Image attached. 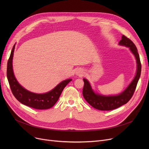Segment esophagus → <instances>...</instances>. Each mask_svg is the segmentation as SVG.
Masks as SVG:
<instances>
[{
  "label": "esophagus",
  "instance_id": "obj_1",
  "mask_svg": "<svg viewBox=\"0 0 149 149\" xmlns=\"http://www.w3.org/2000/svg\"><path fill=\"white\" fill-rule=\"evenodd\" d=\"M75 74L77 75H78V76H80V77H81V76H83V75H84V71H83V70L82 69H78L77 70H76V72H75Z\"/></svg>",
  "mask_w": 149,
  "mask_h": 149
}]
</instances>
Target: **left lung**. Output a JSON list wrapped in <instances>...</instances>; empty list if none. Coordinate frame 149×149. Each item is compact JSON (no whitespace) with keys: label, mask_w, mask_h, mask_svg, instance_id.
I'll return each mask as SVG.
<instances>
[{"label":"left lung","mask_w":149,"mask_h":149,"mask_svg":"<svg viewBox=\"0 0 149 149\" xmlns=\"http://www.w3.org/2000/svg\"><path fill=\"white\" fill-rule=\"evenodd\" d=\"M118 44L121 46L127 47L135 56L136 61V75L134 79L132 80L124 91L119 94L115 95H104L95 92L92 88L89 81L87 79H83L84 87L83 89V95L84 99L93 107L100 111L113 110L126 104L134 95L141 75V65L138 50L135 44L124 35L122 36L121 40Z\"/></svg>","instance_id":"left-lung-1"}]
</instances>
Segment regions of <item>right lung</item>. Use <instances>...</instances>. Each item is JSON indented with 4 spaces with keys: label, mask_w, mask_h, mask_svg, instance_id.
Returning a JSON list of instances; mask_svg holds the SVG:
<instances>
[{
    "label": "right lung",
    "mask_w": 149,
    "mask_h": 149,
    "mask_svg": "<svg viewBox=\"0 0 149 149\" xmlns=\"http://www.w3.org/2000/svg\"><path fill=\"white\" fill-rule=\"evenodd\" d=\"M15 44L13 46L10 57L7 63V79L13 94L19 102L36 109H48L52 107L58 101L66 86L72 79L62 81L51 91L44 93L30 92L19 83L15 79L13 69V58Z\"/></svg>",
    "instance_id": "1"
}]
</instances>
